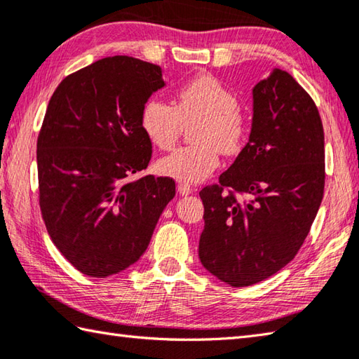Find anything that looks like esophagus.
<instances>
[{"label": "esophagus", "mask_w": 359, "mask_h": 359, "mask_svg": "<svg viewBox=\"0 0 359 359\" xmlns=\"http://www.w3.org/2000/svg\"><path fill=\"white\" fill-rule=\"evenodd\" d=\"M178 192H180V195H189V194L194 192V189L189 184L181 182V184H178Z\"/></svg>", "instance_id": "1"}]
</instances>
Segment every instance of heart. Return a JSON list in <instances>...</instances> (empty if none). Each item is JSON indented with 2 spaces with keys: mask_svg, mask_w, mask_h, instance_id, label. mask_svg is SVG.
Segmentation results:
<instances>
[{
  "mask_svg": "<svg viewBox=\"0 0 359 359\" xmlns=\"http://www.w3.org/2000/svg\"><path fill=\"white\" fill-rule=\"evenodd\" d=\"M192 126L194 145L181 147L158 162L162 175L181 182H198L220 164V151L238 154L248 137V117L234 90L214 74L201 73L175 93L173 106L150 98L142 107L140 123L153 145L168 150L177 144L184 125Z\"/></svg>",
  "mask_w": 359,
  "mask_h": 359,
  "instance_id": "1",
  "label": "heart"
}]
</instances>
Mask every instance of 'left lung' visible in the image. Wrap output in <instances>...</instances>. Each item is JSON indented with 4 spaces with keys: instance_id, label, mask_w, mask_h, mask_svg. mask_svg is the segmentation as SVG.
<instances>
[{
    "instance_id": "left-lung-1",
    "label": "left lung",
    "mask_w": 359,
    "mask_h": 359,
    "mask_svg": "<svg viewBox=\"0 0 359 359\" xmlns=\"http://www.w3.org/2000/svg\"><path fill=\"white\" fill-rule=\"evenodd\" d=\"M323 162L316 103L287 72L275 69L253 87L247 145L217 184L200 192L203 267L229 286L245 287L292 261L322 203Z\"/></svg>"
}]
</instances>
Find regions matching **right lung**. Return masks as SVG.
<instances>
[{"label": "right lung", "mask_w": 359, "mask_h": 359, "mask_svg": "<svg viewBox=\"0 0 359 359\" xmlns=\"http://www.w3.org/2000/svg\"><path fill=\"white\" fill-rule=\"evenodd\" d=\"M161 87L159 65L104 57L64 78L46 107L39 205L53 243L81 273L104 278L136 262L175 197L172 178H134L151 159L142 107Z\"/></svg>", "instance_id": "right-lung-1"}]
</instances>
